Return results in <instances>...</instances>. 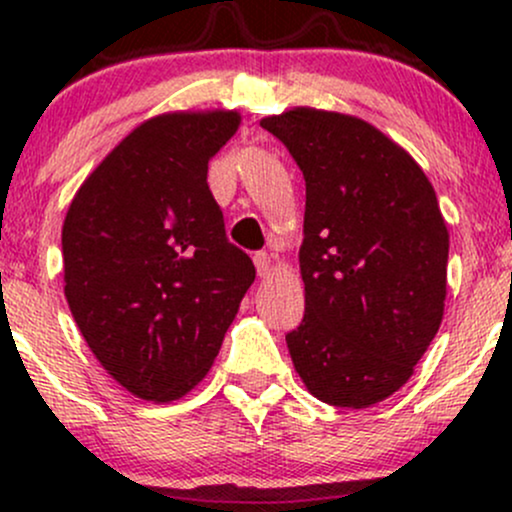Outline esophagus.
<instances>
[{
    "label": "esophagus",
    "instance_id": "esophagus-1",
    "mask_svg": "<svg viewBox=\"0 0 512 512\" xmlns=\"http://www.w3.org/2000/svg\"><path fill=\"white\" fill-rule=\"evenodd\" d=\"M255 267H257V274H260V276L269 274V269H272V260H269L267 252H255Z\"/></svg>",
    "mask_w": 512,
    "mask_h": 512
}]
</instances>
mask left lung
I'll list each match as a JSON object with an SVG mask.
<instances>
[{"instance_id": "obj_1", "label": "left lung", "mask_w": 512, "mask_h": 512, "mask_svg": "<svg viewBox=\"0 0 512 512\" xmlns=\"http://www.w3.org/2000/svg\"><path fill=\"white\" fill-rule=\"evenodd\" d=\"M260 125L305 180V315L286 334L296 373L332 407L397 392L436 337L450 236L419 163L358 117L293 108Z\"/></svg>"}]
</instances>
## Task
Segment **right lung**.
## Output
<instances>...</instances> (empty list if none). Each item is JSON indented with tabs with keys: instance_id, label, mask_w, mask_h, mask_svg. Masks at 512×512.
Instances as JSON below:
<instances>
[{
	"instance_id": "1",
	"label": "right lung",
	"mask_w": 512,
	"mask_h": 512,
	"mask_svg": "<svg viewBox=\"0 0 512 512\" xmlns=\"http://www.w3.org/2000/svg\"><path fill=\"white\" fill-rule=\"evenodd\" d=\"M236 110L166 113L127 134L62 226L64 296L88 349L132 395L173 402L209 373L255 264L207 185Z\"/></svg>"
}]
</instances>
